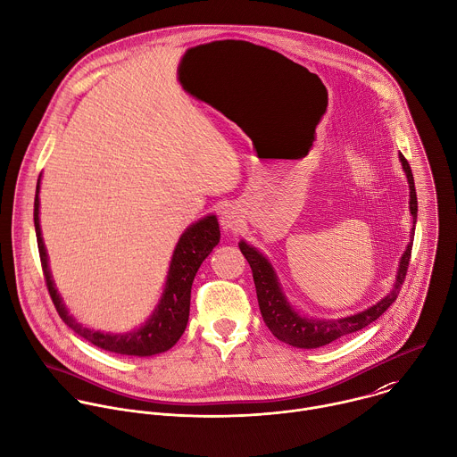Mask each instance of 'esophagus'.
<instances>
[{"label":"esophagus","instance_id":"esophagus-1","mask_svg":"<svg viewBox=\"0 0 457 457\" xmlns=\"http://www.w3.org/2000/svg\"><path fill=\"white\" fill-rule=\"evenodd\" d=\"M220 221H221V227L225 230H237L243 223V216H241V211L236 207V205H227L223 211H221V216H220Z\"/></svg>","mask_w":457,"mask_h":457}]
</instances>
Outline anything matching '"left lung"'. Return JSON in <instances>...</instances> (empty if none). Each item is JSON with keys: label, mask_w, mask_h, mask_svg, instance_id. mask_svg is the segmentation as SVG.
<instances>
[{"label": "left lung", "mask_w": 457, "mask_h": 457, "mask_svg": "<svg viewBox=\"0 0 457 457\" xmlns=\"http://www.w3.org/2000/svg\"><path fill=\"white\" fill-rule=\"evenodd\" d=\"M398 159L402 162V170L407 177L409 184V211L412 216V228H411V239L400 257L395 284L391 291L378 300L375 305L345 316V318H332V320H321V318H309L300 314L287 300L286 293L282 291V286L278 282L277 271L268 261L266 255H262L257 248L250 246L246 241H239V250L246 257L255 282L259 309L262 314V320L266 327L271 330V334L296 348H320L325 346L346 334L357 332L375 321L380 314L386 312V309L396 300L398 291L403 284L409 259H411V248H412V237H414V225H416V212H418V202H416V191H414V179L409 168V162L402 154H398Z\"/></svg>", "instance_id": "left-lung-1"}]
</instances>
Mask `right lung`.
Segmentation results:
<instances>
[{"label": "right lung", "instance_id": "add662e5", "mask_svg": "<svg viewBox=\"0 0 457 457\" xmlns=\"http://www.w3.org/2000/svg\"><path fill=\"white\" fill-rule=\"evenodd\" d=\"M39 191H41V175L37 180L36 189V202H34V225L37 234V246L41 255V264L46 278V286L54 305L62 318V321L71 327L77 334L84 339L91 341L93 345L123 355H137V357H150L155 353H162L170 350L184 334L187 320H189V305H191V286L195 275L205 257L212 252V248L220 243V225L214 214H209L196 223L189 225L184 234L180 236L170 262V270L166 275V284L161 295V300L152 312V316L137 328L129 332H102L79 323L66 309L52 271L48 264V253L43 241L41 223H39Z\"/></svg>", "mask_w": 457, "mask_h": 457}]
</instances>
